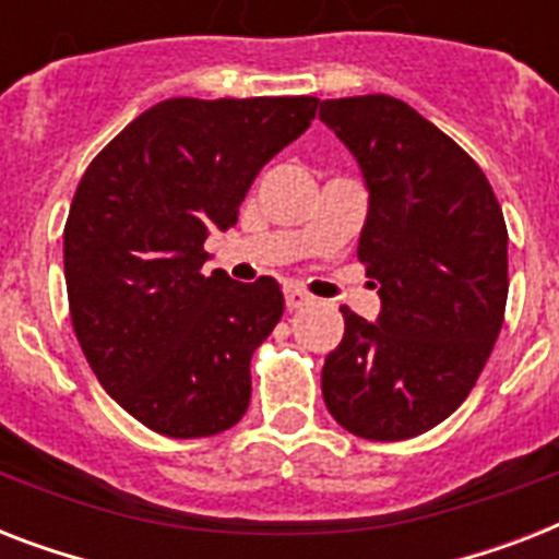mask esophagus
Returning a JSON list of instances; mask_svg holds the SVG:
<instances>
[{
  "label": "esophagus",
  "instance_id": "1",
  "mask_svg": "<svg viewBox=\"0 0 559 559\" xmlns=\"http://www.w3.org/2000/svg\"><path fill=\"white\" fill-rule=\"evenodd\" d=\"M284 298H287L289 310H298V307H307L310 301H313V296H307L305 289H298V287H289L287 293H284Z\"/></svg>",
  "mask_w": 559,
  "mask_h": 559
}]
</instances>
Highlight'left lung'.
<instances>
[{"label": "left lung", "instance_id": "8db88e82", "mask_svg": "<svg viewBox=\"0 0 559 559\" xmlns=\"http://www.w3.org/2000/svg\"><path fill=\"white\" fill-rule=\"evenodd\" d=\"M368 188L357 254L380 293L368 322L348 307L328 354V412L368 441L429 432L476 385L502 331L508 228L476 162L391 95L319 104Z\"/></svg>", "mask_w": 559, "mask_h": 559}]
</instances>
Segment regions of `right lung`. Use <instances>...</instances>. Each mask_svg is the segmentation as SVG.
<instances>
[{"mask_svg": "<svg viewBox=\"0 0 559 559\" xmlns=\"http://www.w3.org/2000/svg\"><path fill=\"white\" fill-rule=\"evenodd\" d=\"M313 95L170 98L92 159L63 231L69 310L109 397L168 438L235 426L254 348L284 313L278 281L202 275L266 162L316 118Z\"/></svg>", "mask_w": 559, "mask_h": 559, "instance_id": "add662e5", "label": "right lung"}]
</instances>
